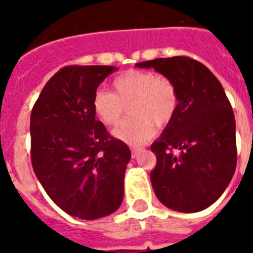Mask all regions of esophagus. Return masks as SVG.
Segmentation results:
<instances>
[{"instance_id": "esophagus-1", "label": "esophagus", "mask_w": 253, "mask_h": 253, "mask_svg": "<svg viewBox=\"0 0 253 253\" xmlns=\"http://www.w3.org/2000/svg\"><path fill=\"white\" fill-rule=\"evenodd\" d=\"M140 148H136V147H132V148H131V155H132V158H138V155H139V152H140Z\"/></svg>"}]
</instances>
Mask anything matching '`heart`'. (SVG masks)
I'll return each instance as SVG.
<instances>
[{
	"label": "heart",
	"mask_w": 253,
	"mask_h": 253,
	"mask_svg": "<svg viewBox=\"0 0 253 253\" xmlns=\"http://www.w3.org/2000/svg\"><path fill=\"white\" fill-rule=\"evenodd\" d=\"M114 91L98 89L91 106L105 126H114L130 105V117L115 127L113 135L122 142L139 146L154 135V123L164 126L177 107V93L170 81L150 71H128L113 81Z\"/></svg>",
	"instance_id": "1"
}]
</instances>
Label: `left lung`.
<instances>
[{
  "instance_id": "8db88e82",
  "label": "left lung",
  "mask_w": 253,
  "mask_h": 253,
  "mask_svg": "<svg viewBox=\"0 0 253 253\" xmlns=\"http://www.w3.org/2000/svg\"><path fill=\"white\" fill-rule=\"evenodd\" d=\"M135 65L170 81L178 102L151 146L158 160L151 172L155 194L174 211L205 210L223 194L236 168L235 117L223 86L210 69L186 56Z\"/></svg>"
}]
</instances>
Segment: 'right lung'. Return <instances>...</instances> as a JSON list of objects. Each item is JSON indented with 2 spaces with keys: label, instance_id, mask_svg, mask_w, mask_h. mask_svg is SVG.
<instances>
[{
  "label": "right lung",
  "instance_id": "right-lung-1",
  "mask_svg": "<svg viewBox=\"0 0 253 253\" xmlns=\"http://www.w3.org/2000/svg\"><path fill=\"white\" fill-rule=\"evenodd\" d=\"M107 65H71L55 73L31 111V162L45 193L67 214L93 220L117 211L130 148L95 119L93 94Z\"/></svg>",
  "mask_w": 253,
  "mask_h": 253
}]
</instances>
